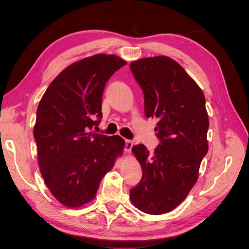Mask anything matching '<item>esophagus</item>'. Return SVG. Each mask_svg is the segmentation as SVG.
Segmentation results:
<instances>
[{
    "label": "esophagus",
    "instance_id": "esophagus-1",
    "mask_svg": "<svg viewBox=\"0 0 249 249\" xmlns=\"http://www.w3.org/2000/svg\"><path fill=\"white\" fill-rule=\"evenodd\" d=\"M133 147V142L131 140H124V152L130 153Z\"/></svg>",
    "mask_w": 249,
    "mask_h": 249
}]
</instances>
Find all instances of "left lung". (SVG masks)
Wrapping results in <instances>:
<instances>
[{
    "label": "left lung",
    "instance_id": "obj_1",
    "mask_svg": "<svg viewBox=\"0 0 249 249\" xmlns=\"http://www.w3.org/2000/svg\"><path fill=\"white\" fill-rule=\"evenodd\" d=\"M130 69L144 94L145 116L158 118L155 131L160 140L154 154L143 144L133 146L143 172L130 198L142 212L160 215L177 208L197 180L208 153L206 99L183 67L168 57L143 58Z\"/></svg>",
    "mask_w": 249,
    "mask_h": 249
}]
</instances>
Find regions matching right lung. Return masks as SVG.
Listing matches in <instances>:
<instances>
[{
  "mask_svg": "<svg viewBox=\"0 0 249 249\" xmlns=\"http://www.w3.org/2000/svg\"><path fill=\"white\" fill-rule=\"evenodd\" d=\"M114 55L87 57L66 67L44 92L34 125L41 176L63 206L78 208L95 197L102 178L123 154L119 136L92 132L102 119L106 83L125 65Z\"/></svg>",
  "mask_w": 249,
  "mask_h": 249,
  "instance_id": "right-lung-1",
  "label": "right lung"
}]
</instances>
